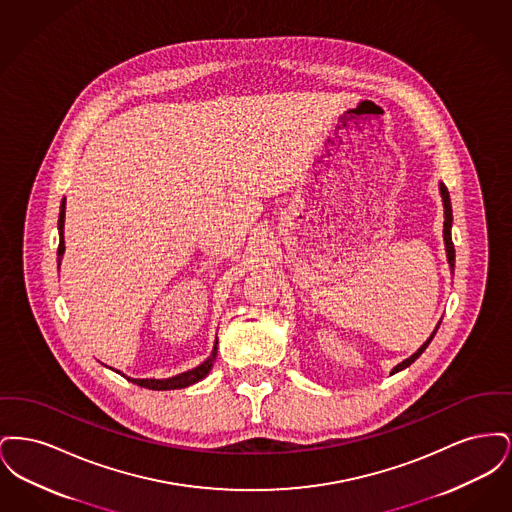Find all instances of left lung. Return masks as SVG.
Wrapping results in <instances>:
<instances>
[{
    "mask_svg": "<svg viewBox=\"0 0 512 512\" xmlns=\"http://www.w3.org/2000/svg\"><path fill=\"white\" fill-rule=\"evenodd\" d=\"M439 194H441V199H443V215H445V220H443V242H445V251H447V263H449L451 272H453V270H455V245H453V240H451L453 211H451V197H449V192H447V188H445V184H443V182H439ZM439 324H441V320H439L436 330L432 332V336L420 345V349H418L416 353H413L409 359H405L403 363H399V365L395 366V368L391 370V374H395V372H399V370H403V368L413 365L414 361H416V359L426 351V347L430 345V341L434 340V336H436V332H438Z\"/></svg>",
    "mask_w": 512,
    "mask_h": 512,
    "instance_id": "8db88e82",
    "label": "left lung"
}]
</instances>
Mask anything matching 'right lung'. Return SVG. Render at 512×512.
Segmentation results:
<instances>
[{"label": "right lung", "instance_id": "obj_1", "mask_svg": "<svg viewBox=\"0 0 512 512\" xmlns=\"http://www.w3.org/2000/svg\"><path fill=\"white\" fill-rule=\"evenodd\" d=\"M57 228H59V247H57V267H61V259H63V253H65V238H63V228H65V199L61 201V211H59V222H57ZM217 343L219 341L215 340V347H213V351H211V355L201 363L199 366H195L192 370H188V372H182V374H176V376H172V378H165V380H155V378H130V376H126V374H122L119 370H115L117 374H121L124 376L128 382H132V384H136V386H142V388H147V390H180V388H188V386H192L195 382H199V380H203L207 374H209V370L213 368V363H215V359H217Z\"/></svg>", "mask_w": 512, "mask_h": 512}]
</instances>
